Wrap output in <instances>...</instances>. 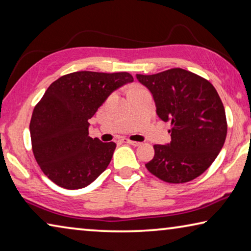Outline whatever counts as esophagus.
<instances>
[{"label":"esophagus","instance_id":"34e87169","mask_svg":"<svg viewBox=\"0 0 251 251\" xmlns=\"http://www.w3.org/2000/svg\"><path fill=\"white\" fill-rule=\"evenodd\" d=\"M124 142L127 143V144L129 145H133V146H140L141 143L140 142H135V141H130L128 138H124Z\"/></svg>","mask_w":251,"mask_h":251}]
</instances>
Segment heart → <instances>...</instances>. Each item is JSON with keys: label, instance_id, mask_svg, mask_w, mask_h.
I'll return each instance as SVG.
<instances>
[{"label": "heart", "instance_id": "1", "mask_svg": "<svg viewBox=\"0 0 251 251\" xmlns=\"http://www.w3.org/2000/svg\"><path fill=\"white\" fill-rule=\"evenodd\" d=\"M136 88H140V87H133V88H130V90H132V89H136Z\"/></svg>", "mask_w": 251, "mask_h": 251}]
</instances>
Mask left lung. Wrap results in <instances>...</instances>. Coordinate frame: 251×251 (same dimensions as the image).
<instances>
[{
  "mask_svg": "<svg viewBox=\"0 0 251 251\" xmlns=\"http://www.w3.org/2000/svg\"><path fill=\"white\" fill-rule=\"evenodd\" d=\"M136 78L152 93L157 116L171 123V142L154 145L155 155L146 169L168 183L200 176L216 160L226 136L225 107L216 88L181 68Z\"/></svg>",
  "mask_w": 251,
  "mask_h": 251,
  "instance_id": "left-lung-1",
  "label": "left lung"
}]
</instances>
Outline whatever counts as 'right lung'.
<instances>
[{
	"instance_id": "1",
	"label": "right lung",
	"mask_w": 251,
	"mask_h": 251,
	"mask_svg": "<svg viewBox=\"0 0 251 251\" xmlns=\"http://www.w3.org/2000/svg\"><path fill=\"white\" fill-rule=\"evenodd\" d=\"M134 79L128 73L77 71L49 86L30 122L32 151L42 172L68 190L82 189L107 169L116 144L89 136V119L109 95Z\"/></svg>"
}]
</instances>
